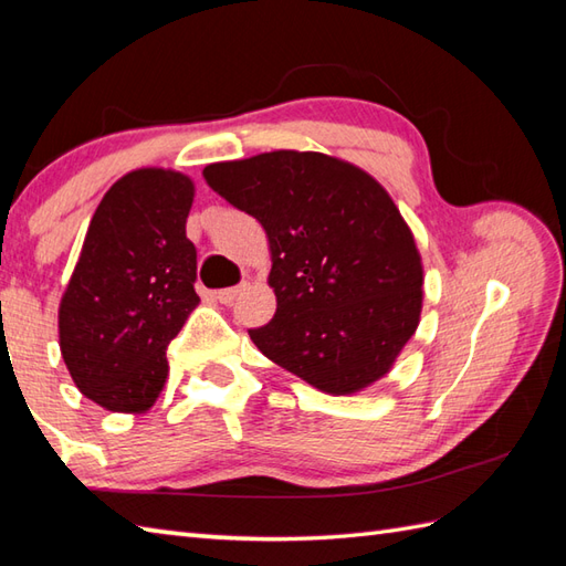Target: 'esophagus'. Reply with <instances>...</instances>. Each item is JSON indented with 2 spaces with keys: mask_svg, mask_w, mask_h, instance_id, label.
<instances>
[{
  "mask_svg": "<svg viewBox=\"0 0 566 566\" xmlns=\"http://www.w3.org/2000/svg\"><path fill=\"white\" fill-rule=\"evenodd\" d=\"M240 292H245V284L228 286V290H219V292H216V302L223 304V306H231V304L235 302V298H238Z\"/></svg>",
  "mask_w": 566,
  "mask_h": 566,
  "instance_id": "34e87169",
  "label": "esophagus"
}]
</instances>
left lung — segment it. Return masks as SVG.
I'll list each match as a JSON object with an SVG mask.
<instances>
[{
    "instance_id": "8db88e82",
    "label": "left lung",
    "mask_w": 566,
    "mask_h": 566,
    "mask_svg": "<svg viewBox=\"0 0 566 566\" xmlns=\"http://www.w3.org/2000/svg\"><path fill=\"white\" fill-rule=\"evenodd\" d=\"M203 179L270 240L274 318L258 350L311 387L345 396L391 369L418 328L423 264L375 177L323 153L213 163Z\"/></svg>"
}]
</instances>
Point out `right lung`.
<instances>
[{
	"label": "right lung",
	"instance_id": "obj_1",
	"mask_svg": "<svg viewBox=\"0 0 566 566\" xmlns=\"http://www.w3.org/2000/svg\"><path fill=\"white\" fill-rule=\"evenodd\" d=\"M191 201L187 175L143 167L92 216L57 331L72 381L106 411H148L167 379V345L199 304Z\"/></svg>",
	"mask_w": 566,
	"mask_h": 566
}]
</instances>
